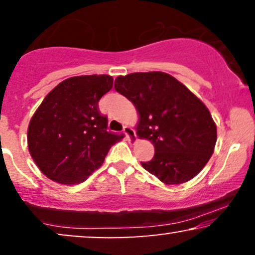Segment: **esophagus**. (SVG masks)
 Listing matches in <instances>:
<instances>
[{"mask_svg": "<svg viewBox=\"0 0 255 255\" xmlns=\"http://www.w3.org/2000/svg\"><path fill=\"white\" fill-rule=\"evenodd\" d=\"M124 133L127 136V139L129 140L130 142H135L136 141V135H135V131H134L133 128L128 127V126H125L124 127Z\"/></svg>", "mask_w": 255, "mask_h": 255, "instance_id": "esophagus-1", "label": "esophagus"}]
</instances>
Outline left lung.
Instances as JSON below:
<instances>
[{"label":"left lung","mask_w":255,"mask_h":255,"mask_svg":"<svg viewBox=\"0 0 255 255\" xmlns=\"http://www.w3.org/2000/svg\"><path fill=\"white\" fill-rule=\"evenodd\" d=\"M115 90L139 114L136 134L154 146L146 169L165 184H181L204 169L215 151L217 127L211 114L191 90L163 72L120 75Z\"/></svg>","instance_id":"1"}]
</instances>
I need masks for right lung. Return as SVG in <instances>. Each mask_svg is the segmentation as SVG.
<instances>
[{
    "mask_svg": "<svg viewBox=\"0 0 255 255\" xmlns=\"http://www.w3.org/2000/svg\"><path fill=\"white\" fill-rule=\"evenodd\" d=\"M107 74L72 77L43 99L27 128V145L39 170L54 182H84L124 135L107 131L98 102L113 87Z\"/></svg>",
    "mask_w": 255,
    "mask_h": 255,
    "instance_id": "add662e5",
    "label": "right lung"
}]
</instances>
